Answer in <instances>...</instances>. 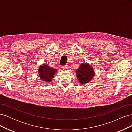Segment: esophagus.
<instances>
[{"label": "esophagus", "mask_w": 132, "mask_h": 132, "mask_svg": "<svg viewBox=\"0 0 132 132\" xmlns=\"http://www.w3.org/2000/svg\"><path fill=\"white\" fill-rule=\"evenodd\" d=\"M62 68V69H63V70H67L68 69V66H67V65L63 66Z\"/></svg>", "instance_id": "obj_1"}]
</instances>
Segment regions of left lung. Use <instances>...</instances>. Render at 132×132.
I'll use <instances>...</instances> for the list:
<instances>
[{
  "mask_svg": "<svg viewBox=\"0 0 132 132\" xmlns=\"http://www.w3.org/2000/svg\"><path fill=\"white\" fill-rule=\"evenodd\" d=\"M76 74L79 82L81 85L85 84L90 81L95 76V71L90 65L82 63L79 68L76 70Z\"/></svg>",
  "mask_w": 132,
  "mask_h": 132,
  "instance_id": "8db88e82",
  "label": "left lung"
}]
</instances>
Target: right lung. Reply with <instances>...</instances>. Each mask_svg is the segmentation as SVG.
I'll return each instance as SVG.
<instances>
[{"label": "right lung", "instance_id": "obj_1", "mask_svg": "<svg viewBox=\"0 0 132 132\" xmlns=\"http://www.w3.org/2000/svg\"><path fill=\"white\" fill-rule=\"evenodd\" d=\"M57 72V69H53L46 64H43L39 67L38 73L39 78L46 82H51L54 74Z\"/></svg>", "mask_w": 132, "mask_h": 132}]
</instances>
